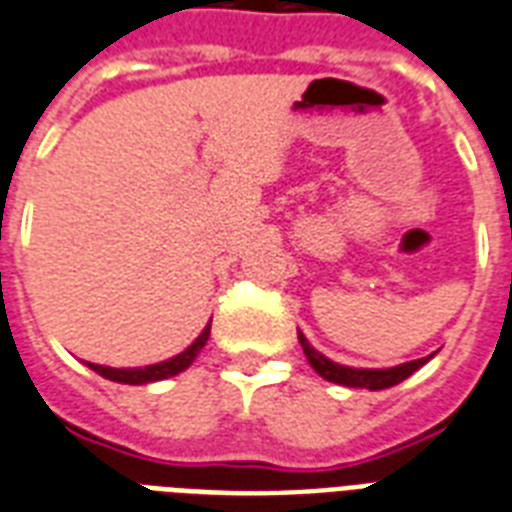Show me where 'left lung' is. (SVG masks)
Masks as SVG:
<instances>
[{"label": "left lung", "mask_w": 512, "mask_h": 512, "mask_svg": "<svg viewBox=\"0 0 512 512\" xmlns=\"http://www.w3.org/2000/svg\"><path fill=\"white\" fill-rule=\"evenodd\" d=\"M297 337H300V345H303L305 356H308V364L316 369V374H321V377L329 382H337V385H348V388H393V385L404 382L409 374H414L422 364H428L430 358H433H417V361L393 366V369H350V366H340L335 364V361H329L327 356H321L319 350H313L311 342L305 340L303 332H297Z\"/></svg>", "instance_id": "1"}]
</instances>
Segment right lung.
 I'll use <instances>...</instances> for the list:
<instances>
[{"label":"right lung","instance_id":"obj_1","mask_svg":"<svg viewBox=\"0 0 512 512\" xmlns=\"http://www.w3.org/2000/svg\"><path fill=\"white\" fill-rule=\"evenodd\" d=\"M207 340H209V327L201 332L199 340L193 342L191 348H185L183 353H177L175 358H170V361H162V364L143 366V369H111V366L90 364V369L92 372H98L100 377H106V380L127 382V385H146V382L167 380V377H175V374L185 372V369L193 364V358L199 356V350L207 345Z\"/></svg>","mask_w":512,"mask_h":512}]
</instances>
